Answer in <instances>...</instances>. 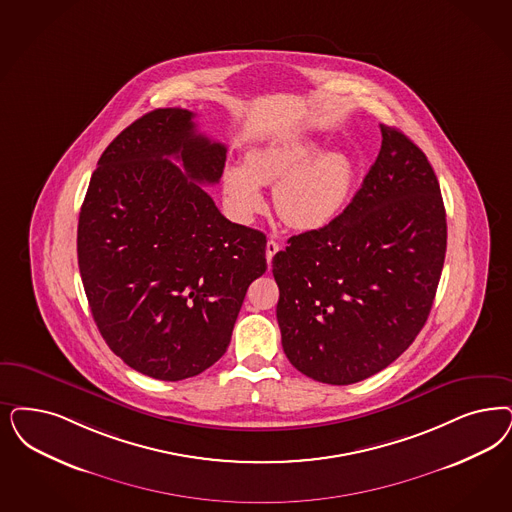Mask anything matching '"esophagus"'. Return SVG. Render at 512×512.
Segmentation results:
<instances>
[{
  "label": "esophagus",
  "mask_w": 512,
  "mask_h": 512,
  "mask_svg": "<svg viewBox=\"0 0 512 512\" xmlns=\"http://www.w3.org/2000/svg\"><path fill=\"white\" fill-rule=\"evenodd\" d=\"M278 251H280V244H278L276 240H268V242H266V261H268V265L272 263V257H274Z\"/></svg>",
  "instance_id": "obj_1"
}]
</instances>
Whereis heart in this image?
Instances as JSON below:
<instances>
[{"label":"heart","mask_w":512,"mask_h":512,"mask_svg":"<svg viewBox=\"0 0 512 512\" xmlns=\"http://www.w3.org/2000/svg\"><path fill=\"white\" fill-rule=\"evenodd\" d=\"M316 152L306 141L253 149L246 166H232L225 174L234 210L251 217L265 204L259 185H274V208L287 225L300 230L329 225L352 194L353 166L344 153Z\"/></svg>","instance_id":"heart-1"}]
</instances>
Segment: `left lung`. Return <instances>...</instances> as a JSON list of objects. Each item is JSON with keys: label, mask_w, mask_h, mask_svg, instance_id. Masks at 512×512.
Listing matches in <instances>:
<instances>
[{"label": "left lung", "mask_w": 512, "mask_h": 512, "mask_svg": "<svg viewBox=\"0 0 512 512\" xmlns=\"http://www.w3.org/2000/svg\"><path fill=\"white\" fill-rule=\"evenodd\" d=\"M380 130V153L348 208L272 259L283 352L323 384L348 386L391 365L422 331L441 280L437 176L399 128Z\"/></svg>", "instance_id": "left-lung-1"}]
</instances>
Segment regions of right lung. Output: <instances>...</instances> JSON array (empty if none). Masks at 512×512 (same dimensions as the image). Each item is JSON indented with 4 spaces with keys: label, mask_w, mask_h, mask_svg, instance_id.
Here are the masks:
<instances>
[{
    "label": "right lung",
    "mask_w": 512,
    "mask_h": 512,
    "mask_svg": "<svg viewBox=\"0 0 512 512\" xmlns=\"http://www.w3.org/2000/svg\"><path fill=\"white\" fill-rule=\"evenodd\" d=\"M193 119L166 107L124 128L98 160L77 227L81 280L107 346L166 382L227 352L247 287L266 270L265 234L230 223L202 187L223 176L227 149Z\"/></svg>",
    "instance_id": "obj_1"
}]
</instances>
